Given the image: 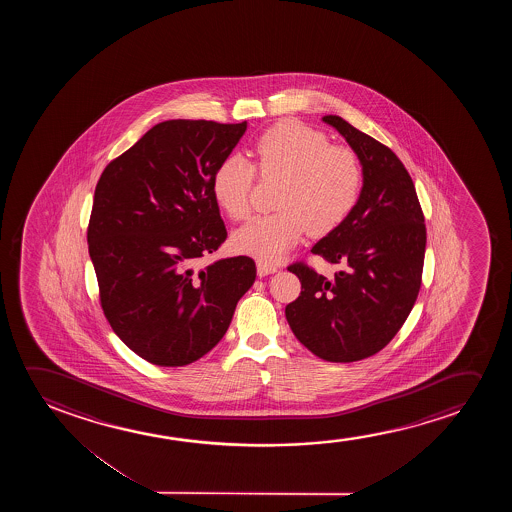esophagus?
Listing matches in <instances>:
<instances>
[{
	"label": "esophagus",
	"instance_id": "esophagus-1",
	"mask_svg": "<svg viewBox=\"0 0 512 512\" xmlns=\"http://www.w3.org/2000/svg\"><path fill=\"white\" fill-rule=\"evenodd\" d=\"M276 271H278V266L264 262V260H257V274H259L260 278L267 276V274L276 273Z\"/></svg>",
	"mask_w": 512,
	"mask_h": 512
}]
</instances>
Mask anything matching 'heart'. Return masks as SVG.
Segmentation results:
<instances>
[{"instance_id": "1", "label": "heart", "mask_w": 512, "mask_h": 512, "mask_svg": "<svg viewBox=\"0 0 512 512\" xmlns=\"http://www.w3.org/2000/svg\"><path fill=\"white\" fill-rule=\"evenodd\" d=\"M253 157L264 176L281 178L273 215L253 218L232 234V246L264 262L280 260L308 231L325 236L336 231L355 210L364 173L357 155L332 147L325 134L301 122H281L253 145ZM255 169L241 155L218 164L211 190L220 210L232 220L250 213Z\"/></svg>"}]
</instances>
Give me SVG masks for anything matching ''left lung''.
Listing matches in <instances>:
<instances>
[{
  "label": "left lung",
  "mask_w": 512,
  "mask_h": 512,
  "mask_svg": "<svg viewBox=\"0 0 512 512\" xmlns=\"http://www.w3.org/2000/svg\"><path fill=\"white\" fill-rule=\"evenodd\" d=\"M322 120L357 155L364 185L346 222L311 248L341 271L329 280L304 264L288 267L301 295L285 316L313 355L346 364L383 350L406 322L420 292L427 231L399 157L337 115Z\"/></svg>",
  "instance_id": "obj_1"
}]
</instances>
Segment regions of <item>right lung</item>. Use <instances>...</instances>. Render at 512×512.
Returning a JSON list of instances; mask_svg holds the SVG:
<instances>
[{
    "label": "right lung",
    "instance_id": "obj_1",
    "mask_svg": "<svg viewBox=\"0 0 512 512\" xmlns=\"http://www.w3.org/2000/svg\"><path fill=\"white\" fill-rule=\"evenodd\" d=\"M245 131L246 122L166 120L96 185L87 243L101 306L150 364L182 367L213 350L255 281L245 255L192 267L227 238L211 180Z\"/></svg>",
    "mask_w": 512,
    "mask_h": 512
}]
</instances>
